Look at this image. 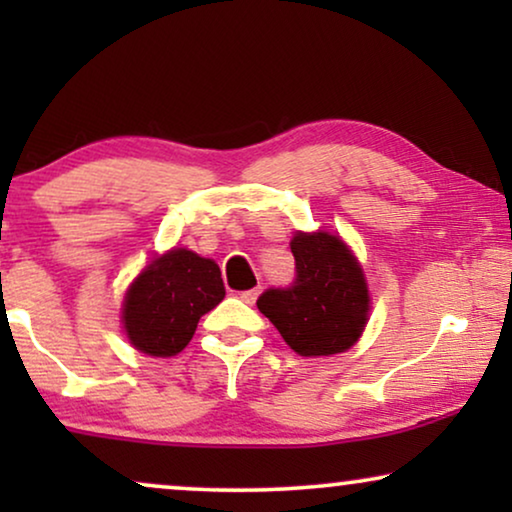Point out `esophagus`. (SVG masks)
<instances>
[{
    "mask_svg": "<svg viewBox=\"0 0 512 512\" xmlns=\"http://www.w3.org/2000/svg\"><path fill=\"white\" fill-rule=\"evenodd\" d=\"M256 296H258V286L256 289H249V291H242L240 293V298H242V303H247V305H251L256 300Z\"/></svg>",
    "mask_w": 512,
    "mask_h": 512,
    "instance_id": "1",
    "label": "esophagus"
}]
</instances>
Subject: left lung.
Returning a JSON list of instances; mask_svg holds the SVG:
<instances>
[{"mask_svg": "<svg viewBox=\"0 0 512 512\" xmlns=\"http://www.w3.org/2000/svg\"><path fill=\"white\" fill-rule=\"evenodd\" d=\"M296 279L268 289L256 305L293 352L331 356L359 340L368 321V286L361 265L340 237L296 233L291 240Z\"/></svg>", "mask_w": 512, "mask_h": 512, "instance_id": "1", "label": "left lung"}]
</instances>
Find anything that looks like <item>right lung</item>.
<instances>
[{
	"instance_id": "obj_1",
	"label": "right lung",
	"mask_w": 512,
	"mask_h": 512,
	"mask_svg": "<svg viewBox=\"0 0 512 512\" xmlns=\"http://www.w3.org/2000/svg\"><path fill=\"white\" fill-rule=\"evenodd\" d=\"M226 296L219 265L172 249L146 268L123 303L125 333L139 352L174 356L191 342L202 314Z\"/></svg>"
}]
</instances>
